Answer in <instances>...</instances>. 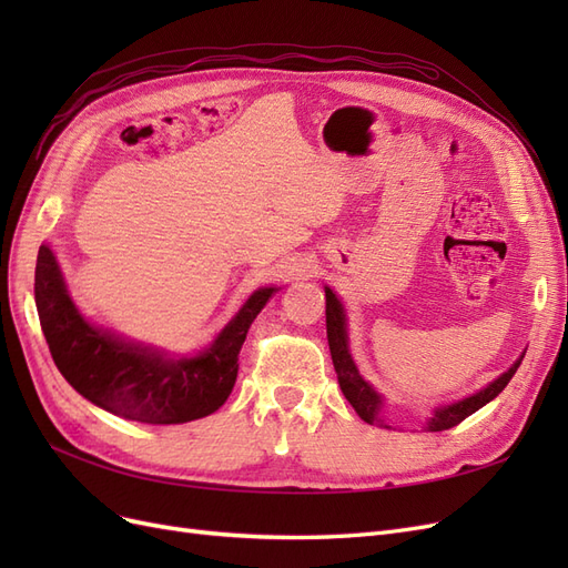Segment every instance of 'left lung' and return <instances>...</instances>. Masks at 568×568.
I'll list each match as a JSON object with an SVG mask.
<instances>
[{
    "instance_id": "obj_1",
    "label": "left lung",
    "mask_w": 568,
    "mask_h": 568,
    "mask_svg": "<svg viewBox=\"0 0 568 568\" xmlns=\"http://www.w3.org/2000/svg\"><path fill=\"white\" fill-rule=\"evenodd\" d=\"M326 294V338H329V351H332V359H334V369L338 374V384L346 400L353 405V409L359 415V419H365L367 424H382L379 419V407H382V398L367 382H363V376L357 374L351 353H348V336H346V317H343V307L338 303V298L334 296L332 288H324ZM524 355L514 363L500 379H495L488 388L478 390L471 398H464L455 405L440 407L436 409V415L428 422V428L432 432H445V428H453L459 422L467 419L469 415H474L476 409L484 407L486 403H490L497 393H503V388L509 384V379L514 376V372L519 369ZM388 428V426H386Z\"/></svg>"
}]
</instances>
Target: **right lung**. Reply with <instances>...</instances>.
Masks as SVG:
<instances>
[{"label": "right lung", "instance_id": "1", "mask_svg": "<svg viewBox=\"0 0 568 568\" xmlns=\"http://www.w3.org/2000/svg\"><path fill=\"white\" fill-rule=\"evenodd\" d=\"M274 288H261L199 357L165 359L84 322L49 246H40L36 303L51 357L82 398L115 417L184 424L209 417L230 398L248 326Z\"/></svg>", "mask_w": 568, "mask_h": 568}]
</instances>
